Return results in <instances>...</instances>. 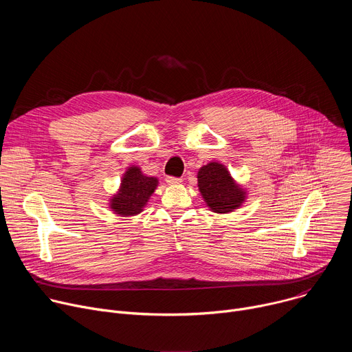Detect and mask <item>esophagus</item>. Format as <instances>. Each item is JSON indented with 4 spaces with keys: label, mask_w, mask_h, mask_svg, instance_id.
Instances as JSON below:
<instances>
[{
    "label": "esophagus",
    "mask_w": 352,
    "mask_h": 352,
    "mask_svg": "<svg viewBox=\"0 0 352 352\" xmlns=\"http://www.w3.org/2000/svg\"><path fill=\"white\" fill-rule=\"evenodd\" d=\"M166 182H167L168 185H179V184L182 182V179H181V178H177V177H167V178H166Z\"/></svg>",
    "instance_id": "34e87169"
}]
</instances>
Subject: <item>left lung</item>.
<instances>
[{"label":"left lung","mask_w":352,"mask_h":352,"mask_svg":"<svg viewBox=\"0 0 352 352\" xmlns=\"http://www.w3.org/2000/svg\"><path fill=\"white\" fill-rule=\"evenodd\" d=\"M197 186L206 205L214 213H228L245 200V190L235 184L228 170L220 163H209L197 173Z\"/></svg>","instance_id":"left-lung-1"}]
</instances>
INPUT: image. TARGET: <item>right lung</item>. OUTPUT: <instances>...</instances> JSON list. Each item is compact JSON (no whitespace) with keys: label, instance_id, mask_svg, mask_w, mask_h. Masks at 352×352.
Here are the masks:
<instances>
[{"label":"right lung","instance_id":"add662e5","mask_svg":"<svg viewBox=\"0 0 352 352\" xmlns=\"http://www.w3.org/2000/svg\"><path fill=\"white\" fill-rule=\"evenodd\" d=\"M157 178L146 177L139 167H129L122 177L120 190L110 200V208L116 214L121 216L140 213L157 188Z\"/></svg>","mask_w":352,"mask_h":352}]
</instances>
